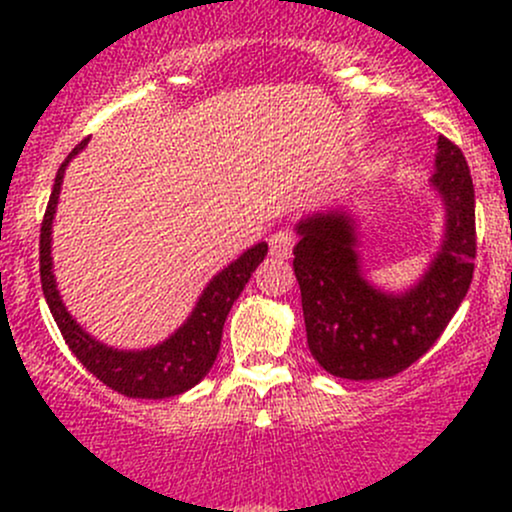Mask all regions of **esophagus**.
I'll list each match as a JSON object with an SVG mask.
<instances>
[{
	"instance_id": "1",
	"label": "esophagus",
	"mask_w": 512,
	"mask_h": 512,
	"mask_svg": "<svg viewBox=\"0 0 512 512\" xmlns=\"http://www.w3.org/2000/svg\"><path fill=\"white\" fill-rule=\"evenodd\" d=\"M293 243H296V238H293L291 231H276L274 236L269 238V252H272V257L286 260V257H291Z\"/></svg>"
}]
</instances>
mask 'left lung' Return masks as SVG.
I'll list each match as a JSON object with an SVG mask.
<instances>
[{"label":"left lung","mask_w":512,"mask_h":512,"mask_svg":"<svg viewBox=\"0 0 512 512\" xmlns=\"http://www.w3.org/2000/svg\"><path fill=\"white\" fill-rule=\"evenodd\" d=\"M431 187L443 202L438 252L404 291L363 272L361 231L349 209L315 211L296 223L293 272L301 286L310 354L330 375L380 380L402 373L436 344L467 296L477 255L474 185L462 151L438 137Z\"/></svg>","instance_id":"left-lung-1"}]
</instances>
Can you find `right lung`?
I'll return each mask as SVG.
<instances>
[{"label": "right lung", "instance_id": "obj_1", "mask_svg": "<svg viewBox=\"0 0 512 512\" xmlns=\"http://www.w3.org/2000/svg\"><path fill=\"white\" fill-rule=\"evenodd\" d=\"M86 144L88 139L76 144L57 170L43 226H40V284H43L45 301L72 354L79 358L88 373L96 375L110 390L137 399L182 395L195 387L214 366L221 346L223 322L257 264L267 255V243L252 245L238 260L223 267L199 293L187 320L161 344L146 346V349H115V346L98 342L67 310L57 289L55 272H52V221H55L57 202H60L64 170L79 151L86 149Z\"/></svg>", "mask_w": 512, "mask_h": 512}]
</instances>
